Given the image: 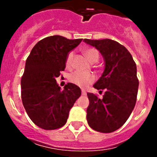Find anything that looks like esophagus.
I'll list each match as a JSON object with an SVG mask.
<instances>
[{"label":"esophagus","instance_id":"esophagus-1","mask_svg":"<svg viewBox=\"0 0 157 157\" xmlns=\"http://www.w3.org/2000/svg\"><path fill=\"white\" fill-rule=\"evenodd\" d=\"M82 95H83V96H86V92L84 90H82Z\"/></svg>","mask_w":157,"mask_h":157}]
</instances>
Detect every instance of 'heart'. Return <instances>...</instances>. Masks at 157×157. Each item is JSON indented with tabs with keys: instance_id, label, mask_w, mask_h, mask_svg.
<instances>
[{
	"instance_id": "1",
	"label": "heart",
	"mask_w": 157,
	"mask_h": 157,
	"mask_svg": "<svg viewBox=\"0 0 157 157\" xmlns=\"http://www.w3.org/2000/svg\"><path fill=\"white\" fill-rule=\"evenodd\" d=\"M83 54L90 63L97 62L99 58V53L96 48H87L83 49ZM73 58H74V52H69L67 58H66V66L67 67H70L71 66ZM68 78L70 81L74 84L77 85L80 87L85 88L94 82L95 76L91 73L82 72V71H77L70 74Z\"/></svg>"
}]
</instances>
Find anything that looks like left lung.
Returning <instances> with one entry per match:
<instances>
[{
	"instance_id": "obj_1",
	"label": "left lung",
	"mask_w": 157,
	"mask_h": 157,
	"mask_svg": "<svg viewBox=\"0 0 157 157\" xmlns=\"http://www.w3.org/2000/svg\"><path fill=\"white\" fill-rule=\"evenodd\" d=\"M83 42L100 52L105 64L93 87L105 92L102 99L87 93V122L96 131L113 132L126 122L135 106L139 86L137 66L128 49L118 42L109 39Z\"/></svg>"
}]
</instances>
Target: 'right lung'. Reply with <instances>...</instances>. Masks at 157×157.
<instances>
[{
    "instance_id": "obj_1",
    "label": "right lung",
    "mask_w": 157,
    "mask_h": 157,
    "mask_svg": "<svg viewBox=\"0 0 157 157\" xmlns=\"http://www.w3.org/2000/svg\"><path fill=\"white\" fill-rule=\"evenodd\" d=\"M82 40L48 36L36 44L26 59L21 79L22 102L30 119L42 129L64 126L81 95L80 88L71 83L61 90L55 79L65 68L69 52Z\"/></svg>"
}]
</instances>
